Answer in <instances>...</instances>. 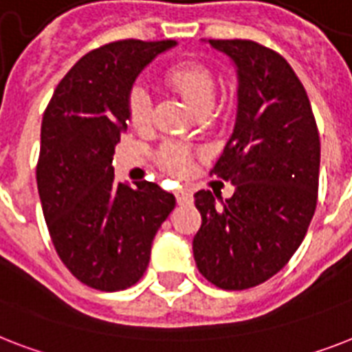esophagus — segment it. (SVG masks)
<instances>
[{
	"instance_id": "obj_1",
	"label": "esophagus",
	"mask_w": 352,
	"mask_h": 352,
	"mask_svg": "<svg viewBox=\"0 0 352 352\" xmlns=\"http://www.w3.org/2000/svg\"><path fill=\"white\" fill-rule=\"evenodd\" d=\"M175 197L179 204H191V202H193L191 191L186 190V188H179V190L175 191Z\"/></svg>"
}]
</instances>
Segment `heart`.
Wrapping results in <instances>:
<instances>
[{
	"instance_id": "heart-1",
	"label": "heart",
	"mask_w": 352,
	"mask_h": 352,
	"mask_svg": "<svg viewBox=\"0 0 352 352\" xmlns=\"http://www.w3.org/2000/svg\"><path fill=\"white\" fill-rule=\"evenodd\" d=\"M166 81L181 94L197 113L210 111L215 104L217 79L199 63H179L166 74ZM128 116L133 126H144L151 117V96L144 87H135L128 97ZM191 153L181 146L166 144L159 151V164L173 173H186L191 168Z\"/></svg>"
}]
</instances>
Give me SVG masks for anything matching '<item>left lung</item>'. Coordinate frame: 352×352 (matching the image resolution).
<instances>
[{"label":"left lung","instance_id":"8db88e82","mask_svg":"<svg viewBox=\"0 0 352 352\" xmlns=\"http://www.w3.org/2000/svg\"><path fill=\"white\" fill-rule=\"evenodd\" d=\"M235 63L236 121L211 173L235 186L215 204L195 193L202 224L193 256L206 280L250 289L284 267L304 241L318 199L320 137L309 97L284 57L248 39H210Z\"/></svg>","mask_w":352,"mask_h":352}]
</instances>
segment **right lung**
Returning <instances> with one entry per match:
<instances>
[{
  "instance_id": "right-lung-1",
  "label": "right lung",
  "mask_w": 352,
  "mask_h": 352,
  "mask_svg": "<svg viewBox=\"0 0 352 352\" xmlns=\"http://www.w3.org/2000/svg\"><path fill=\"white\" fill-rule=\"evenodd\" d=\"M175 41L122 39L85 54L43 113L36 166L43 215L57 255L79 282L99 291L137 284L157 230L175 197L155 182L135 188L113 177L135 77Z\"/></svg>"
}]
</instances>
